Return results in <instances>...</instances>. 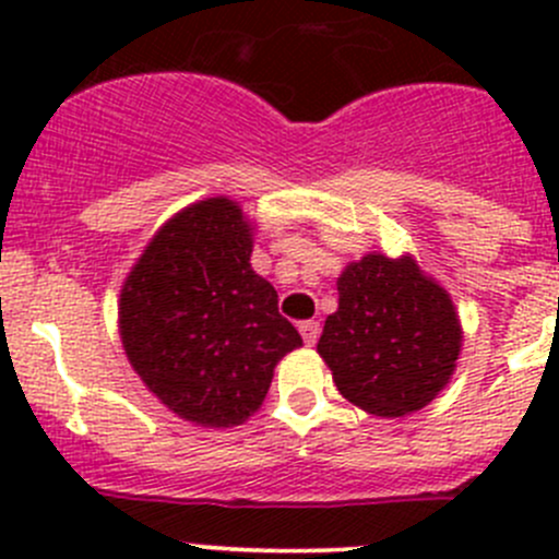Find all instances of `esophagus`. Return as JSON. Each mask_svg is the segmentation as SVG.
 <instances>
[{"mask_svg": "<svg viewBox=\"0 0 559 559\" xmlns=\"http://www.w3.org/2000/svg\"><path fill=\"white\" fill-rule=\"evenodd\" d=\"M319 332H321V324H319V321H313V319L300 321V335H302V341L308 343V346H313L316 337H319Z\"/></svg>", "mask_w": 559, "mask_h": 559, "instance_id": "34e87169", "label": "esophagus"}]
</instances>
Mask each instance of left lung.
<instances>
[{
	"mask_svg": "<svg viewBox=\"0 0 559 559\" xmlns=\"http://www.w3.org/2000/svg\"><path fill=\"white\" fill-rule=\"evenodd\" d=\"M319 354L348 403L376 416L419 411L447 386L460 357V321L447 292L414 259L368 253L337 278Z\"/></svg>",
	"mask_w": 559,
	"mask_h": 559,
	"instance_id": "left-lung-1",
	"label": "left lung"
}]
</instances>
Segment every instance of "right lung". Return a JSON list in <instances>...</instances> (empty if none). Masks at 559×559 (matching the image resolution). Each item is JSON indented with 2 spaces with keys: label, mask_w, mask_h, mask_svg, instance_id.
<instances>
[{
  "label": "right lung",
  "mask_w": 559,
  "mask_h": 559,
  "mask_svg": "<svg viewBox=\"0 0 559 559\" xmlns=\"http://www.w3.org/2000/svg\"><path fill=\"white\" fill-rule=\"evenodd\" d=\"M233 200L197 202L159 229L121 292V337L145 386L180 419L233 427L262 405L273 368L302 346L278 292L251 270Z\"/></svg>",
  "instance_id": "right-lung-1"
}]
</instances>
